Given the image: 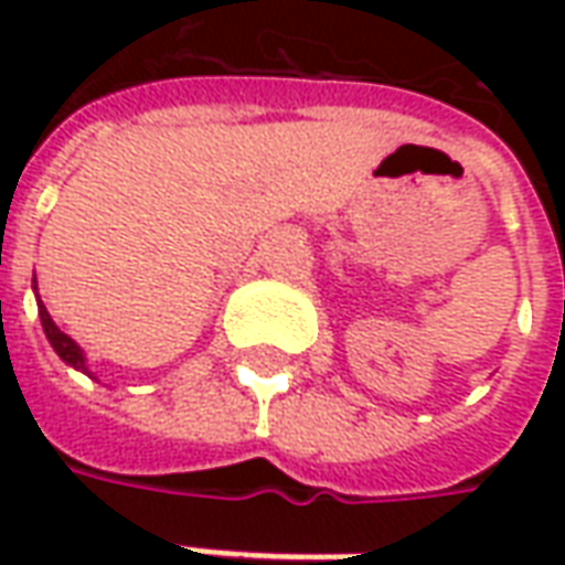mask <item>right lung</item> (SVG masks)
Here are the masks:
<instances>
[{
    "label": "right lung",
    "instance_id": "right-lung-1",
    "mask_svg": "<svg viewBox=\"0 0 565 565\" xmlns=\"http://www.w3.org/2000/svg\"><path fill=\"white\" fill-rule=\"evenodd\" d=\"M39 318H42L44 335H47V342H51V348L56 351V356H60L66 366L78 369V372H84V375H90L87 360H84V351H81L78 344H75V339H68L66 332L56 327L54 320H51V315H47V308H44L42 302H39Z\"/></svg>",
    "mask_w": 565,
    "mask_h": 565
}]
</instances>
